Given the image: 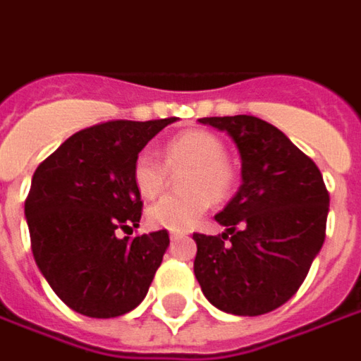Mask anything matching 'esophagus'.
Listing matches in <instances>:
<instances>
[{
    "mask_svg": "<svg viewBox=\"0 0 361 361\" xmlns=\"http://www.w3.org/2000/svg\"><path fill=\"white\" fill-rule=\"evenodd\" d=\"M169 238H171V242H176V240H178V238H183V235H180V233H176V232H171V233H169Z\"/></svg>",
    "mask_w": 361,
    "mask_h": 361,
    "instance_id": "obj_1",
    "label": "esophagus"
}]
</instances>
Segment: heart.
<instances>
[{
    "instance_id": "1",
    "label": "heart",
    "mask_w": 361,
    "mask_h": 361,
    "mask_svg": "<svg viewBox=\"0 0 361 361\" xmlns=\"http://www.w3.org/2000/svg\"><path fill=\"white\" fill-rule=\"evenodd\" d=\"M222 139L204 129H188L169 139L163 147L162 165L149 151L139 153L133 163V183L139 195L155 198L165 190L169 173L180 176V195L163 196L147 208V222L153 228L186 232L204 216L210 200H224L235 185V166L224 155Z\"/></svg>"
}]
</instances>
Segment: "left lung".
Listing matches in <instances>:
<instances>
[{
    "instance_id": "left-lung-1",
    "label": "left lung",
    "mask_w": 361,
    "mask_h": 361,
    "mask_svg": "<svg viewBox=\"0 0 361 361\" xmlns=\"http://www.w3.org/2000/svg\"><path fill=\"white\" fill-rule=\"evenodd\" d=\"M226 131L242 157V186L216 222L195 233V275L216 309L259 317L299 290L326 238L328 196L314 161L253 116L198 119Z\"/></svg>"
}]
</instances>
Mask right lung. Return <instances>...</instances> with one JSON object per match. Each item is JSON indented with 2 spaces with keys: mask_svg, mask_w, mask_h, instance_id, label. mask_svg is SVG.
<instances>
[{
  "mask_svg": "<svg viewBox=\"0 0 361 361\" xmlns=\"http://www.w3.org/2000/svg\"><path fill=\"white\" fill-rule=\"evenodd\" d=\"M173 121L92 126L35 171L25 200L33 257L56 297L84 317L114 318L135 309L163 261L166 230L129 238L143 208L133 163ZM119 231L128 235L119 238Z\"/></svg>",
  "mask_w": 361,
  "mask_h": 361,
  "instance_id": "add662e5",
  "label": "right lung"
}]
</instances>
